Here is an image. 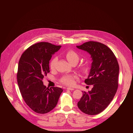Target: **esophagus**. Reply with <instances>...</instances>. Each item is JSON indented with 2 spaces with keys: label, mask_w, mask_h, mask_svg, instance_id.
I'll return each mask as SVG.
<instances>
[{
  "label": "esophagus",
  "mask_w": 133,
  "mask_h": 133,
  "mask_svg": "<svg viewBox=\"0 0 133 133\" xmlns=\"http://www.w3.org/2000/svg\"><path fill=\"white\" fill-rule=\"evenodd\" d=\"M66 89H68V90H74V88H69V87L67 88H66Z\"/></svg>",
  "instance_id": "obj_1"
}]
</instances>
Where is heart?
Instances as JSON below:
<instances>
[{
    "instance_id": "b5f03b06",
    "label": "heart",
    "mask_w": 133,
    "mask_h": 133,
    "mask_svg": "<svg viewBox=\"0 0 133 133\" xmlns=\"http://www.w3.org/2000/svg\"><path fill=\"white\" fill-rule=\"evenodd\" d=\"M65 57L67 60L70 62L71 64H73L74 63H77L79 60V55L78 54L73 50H68L66 54ZM58 58L57 57H54L50 63V68L51 69H54L55 66V64L57 62ZM89 67L87 63L82 64L80 65V70L83 73H87L89 70ZM78 78L77 76L75 75H66L63 76V77L60 79V82L64 85L68 86H72L75 83V80Z\"/></svg>"
}]
</instances>
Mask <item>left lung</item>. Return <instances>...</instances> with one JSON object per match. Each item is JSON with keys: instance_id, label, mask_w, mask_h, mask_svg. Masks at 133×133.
<instances>
[{"instance_id": "8db88e82", "label": "left lung", "mask_w": 133, "mask_h": 133, "mask_svg": "<svg viewBox=\"0 0 133 133\" xmlns=\"http://www.w3.org/2000/svg\"><path fill=\"white\" fill-rule=\"evenodd\" d=\"M91 55L92 62L89 75L85 80L93 88L78 103L79 109L88 115L102 112L110 103L117 91L119 66L113 52L105 44L90 41L76 46Z\"/></svg>"}]
</instances>
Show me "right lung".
I'll return each mask as SVG.
<instances>
[{
  "label": "right lung",
  "mask_w": 133,
  "mask_h": 133,
  "mask_svg": "<svg viewBox=\"0 0 133 133\" xmlns=\"http://www.w3.org/2000/svg\"><path fill=\"white\" fill-rule=\"evenodd\" d=\"M61 46L38 43L28 48L20 58L17 73L19 90L26 104L37 113L45 114L53 110L63 91L58 87L46 88L42 81L50 72L52 55Z\"/></svg>",
  "instance_id": "right-lung-1"
}]
</instances>
